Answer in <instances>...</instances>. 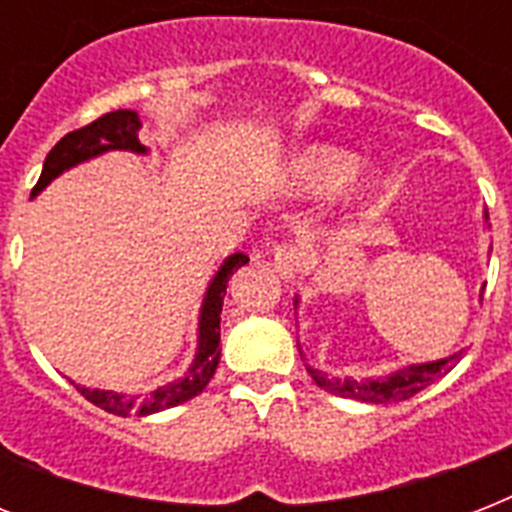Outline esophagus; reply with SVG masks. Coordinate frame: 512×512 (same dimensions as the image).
I'll return each instance as SVG.
<instances>
[{
  "instance_id": "obj_1",
  "label": "esophagus",
  "mask_w": 512,
  "mask_h": 512,
  "mask_svg": "<svg viewBox=\"0 0 512 512\" xmlns=\"http://www.w3.org/2000/svg\"><path fill=\"white\" fill-rule=\"evenodd\" d=\"M305 265V252L297 244H284L273 252V268L279 273L281 279H297L300 271H303Z\"/></svg>"
}]
</instances>
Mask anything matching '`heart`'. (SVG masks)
<instances>
[{
	"instance_id": "1",
	"label": "heart",
	"mask_w": 512,
	"mask_h": 512,
	"mask_svg": "<svg viewBox=\"0 0 512 512\" xmlns=\"http://www.w3.org/2000/svg\"><path fill=\"white\" fill-rule=\"evenodd\" d=\"M361 172V159L335 146H308L289 162V180L295 191L308 196H332L348 188ZM377 183H372V191Z\"/></svg>"
}]
</instances>
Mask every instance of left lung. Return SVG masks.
<instances>
[{
    "mask_svg": "<svg viewBox=\"0 0 512 512\" xmlns=\"http://www.w3.org/2000/svg\"><path fill=\"white\" fill-rule=\"evenodd\" d=\"M486 220H489V212H486ZM300 305V297H295V311ZM300 348V342H297ZM303 356V350H300ZM462 358L460 353H452V356L438 358V361H425V364H409L401 366L396 372L380 374V377H366V380H353V377H329V374L319 372L308 366V374L313 377V382L324 388L327 393H335L342 398H353V401H366V404H396V401H406L412 398L414 393H420L428 385L444 377L446 372H452V366Z\"/></svg>",
    "mask_w": 512,
    "mask_h": 512,
    "instance_id": "obj_1",
    "label": "left lung"
}]
</instances>
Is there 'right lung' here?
Masks as SVG:
<instances>
[{
    "label": "right lung",
    "instance_id": "right-lung-1",
    "mask_svg": "<svg viewBox=\"0 0 512 512\" xmlns=\"http://www.w3.org/2000/svg\"><path fill=\"white\" fill-rule=\"evenodd\" d=\"M140 132V116L135 111L119 108L111 114H103L92 124L82 127V130L68 132L66 138H60L55 143L47 159H44L42 177L31 191V199L36 193H42L47 185L66 170L76 167V164L90 162L95 156L108 154V151H132V154H148V148L138 140ZM249 257L244 252L228 255L223 265L217 268V273L209 281L207 292H204V303L199 311V337H196V356H193L191 366L185 369L183 377L167 382L162 388L148 390V393H114V390L100 388H82L76 385V390L82 393L87 401L100 406L103 412L116 414V417H146V414L164 412L177 404L191 401L193 396H199L201 390L207 388V382L212 380L217 364H220V313H223V297L228 279L233 271H239L241 265H247Z\"/></svg>",
    "mask_w": 512,
    "mask_h": 512
}]
</instances>
